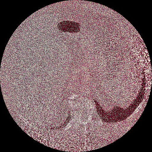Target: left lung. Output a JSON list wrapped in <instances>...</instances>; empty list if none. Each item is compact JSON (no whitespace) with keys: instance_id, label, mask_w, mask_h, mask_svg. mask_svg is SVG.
Masks as SVG:
<instances>
[{"instance_id":"left-lung-1","label":"left lung","mask_w":152,"mask_h":152,"mask_svg":"<svg viewBox=\"0 0 152 152\" xmlns=\"http://www.w3.org/2000/svg\"><path fill=\"white\" fill-rule=\"evenodd\" d=\"M143 87V86H142ZM141 88L140 91H139V93L138 94L139 95L138 97H136L133 101L132 102V103L129 105V106H128L126 108H122L120 107V106H114V108L111 110V111H109L107 110L106 111L105 110H103L102 109L101 106L98 104L97 101H95L96 106V109L98 110V112L99 114V115H102V118L105 116L106 118H108V119L110 120H113V121H119L120 120H123V119H126L128 116L132 113H133L134 111L135 110L137 107H138V105L140 104V103L142 101L143 99V88ZM103 117H102V116Z\"/></svg>"}]
</instances>
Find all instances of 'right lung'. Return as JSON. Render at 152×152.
<instances>
[{
    "label": "right lung",
    "mask_w": 152,
    "mask_h": 152,
    "mask_svg": "<svg viewBox=\"0 0 152 152\" xmlns=\"http://www.w3.org/2000/svg\"><path fill=\"white\" fill-rule=\"evenodd\" d=\"M69 119H71V116H70V115H68V116H67V119L66 120V121H64V124H62V125H61V126H57V127H56V128L57 129H61L62 127H64V125L65 124H66L69 121ZM54 129H55V128H54Z\"/></svg>",
    "instance_id": "add662e5"
}]
</instances>
